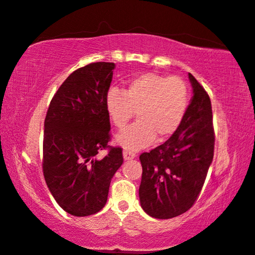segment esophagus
I'll list each match as a JSON object with an SVG mask.
<instances>
[{
	"instance_id": "34e87169",
	"label": "esophagus",
	"mask_w": 255,
	"mask_h": 255,
	"mask_svg": "<svg viewBox=\"0 0 255 255\" xmlns=\"http://www.w3.org/2000/svg\"><path fill=\"white\" fill-rule=\"evenodd\" d=\"M136 153L134 151H131V150L129 149H124V158L125 160H130L132 158H135Z\"/></svg>"
}]
</instances>
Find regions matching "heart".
<instances>
[{
	"label": "heart",
	"instance_id": "b5f03b06",
	"mask_svg": "<svg viewBox=\"0 0 255 255\" xmlns=\"http://www.w3.org/2000/svg\"><path fill=\"white\" fill-rule=\"evenodd\" d=\"M189 106V89L179 76L144 73L130 78L123 91L111 89L105 107L111 123L124 129L135 116L137 121L117 136L126 149L137 150L149 145L156 135L171 136L180 126Z\"/></svg>",
	"mask_w": 255,
	"mask_h": 255
}]
</instances>
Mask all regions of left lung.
I'll list each match as a JSON object with an SVG mask.
<instances>
[{
    "label": "left lung",
    "instance_id": "left-lung-1",
    "mask_svg": "<svg viewBox=\"0 0 255 255\" xmlns=\"http://www.w3.org/2000/svg\"><path fill=\"white\" fill-rule=\"evenodd\" d=\"M188 77L194 96L180 126L163 144L139 156V201L143 210L158 220L191 209L213 162L215 130L209 95L192 74Z\"/></svg>",
    "mask_w": 255,
    "mask_h": 255
}]
</instances>
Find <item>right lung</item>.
Masks as SVG:
<instances>
[{"label": "right lung", "instance_id": "add662e5", "mask_svg": "<svg viewBox=\"0 0 255 255\" xmlns=\"http://www.w3.org/2000/svg\"><path fill=\"white\" fill-rule=\"evenodd\" d=\"M113 62L78 68L57 89L45 119L42 172L57 204L83 217L98 213L111 180L124 163L123 148L111 146V124L105 98ZM107 149L103 159L98 156Z\"/></svg>", "mask_w": 255, "mask_h": 255}]
</instances>
